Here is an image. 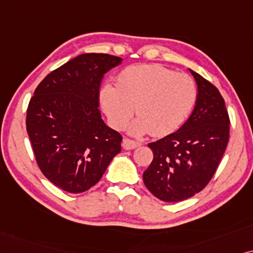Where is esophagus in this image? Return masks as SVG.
<instances>
[{"label": "esophagus", "instance_id": "1", "mask_svg": "<svg viewBox=\"0 0 253 253\" xmlns=\"http://www.w3.org/2000/svg\"><path fill=\"white\" fill-rule=\"evenodd\" d=\"M140 146H141V143L137 142V141H133L130 139H124V141H123V147L127 150L135 149V148L140 147Z\"/></svg>", "mask_w": 253, "mask_h": 253}]
</instances>
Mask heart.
<instances>
[{
	"instance_id": "b5f03b06",
	"label": "heart",
	"mask_w": 253,
	"mask_h": 253,
	"mask_svg": "<svg viewBox=\"0 0 253 253\" xmlns=\"http://www.w3.org/2000/svg\"><path fill=\"white\" fill-rule=\"evenodd\" d=\"M195 100L197 85L190 76L158 65L128 67L118 76L117 85L107 83L100 90V103L116 128L126 126L136 106L139 118L130 126L134 135L174 132L190 116Z\"/></svg>"
}]
</instances>
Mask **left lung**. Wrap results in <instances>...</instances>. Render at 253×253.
I'll return each mask as SVG.
<instances>
[{"instance_id":"left-lung-1","label":"left lung","mask_w":253,"mask_h":253,"mask_svg":"<svg viewBox=\"0 0 253 253\" xmlns=\"http://www.w3.org/2000/svg\"><path fill=\"white\" fill-rule=\"evenodd\" d=\"M198 86L194 110L177 132L151 142L154 158L143 172L146 187L167 203L203 191L213 178L229 141V114L216 86L190 69Z\"/></svg>"}]
</instances>
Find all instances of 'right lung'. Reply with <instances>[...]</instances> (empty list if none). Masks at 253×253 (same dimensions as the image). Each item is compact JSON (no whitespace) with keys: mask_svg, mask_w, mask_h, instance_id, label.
Segmentation results:
<instances>
[{"mask_svg":"<svg viewBox=\"0 0 253 253\" xmlns=\"http://www.w3.org/2000/svg\"><path fill=\"white\" fill-rule=\"evenodd\" d=\"M123 59L81 54L49 73L30 100L26 130L37 164L47 179L69 193L100 180L121 150L123 136L100 116L99 87Z\"/></svg>","mask_w":253,"mask_h":253,"instance_id":"1","label":"right lung"}]
</instances>
